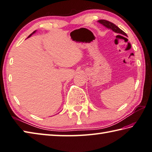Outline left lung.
I'll use <instances>...</instances> for the list:
<instances>
[{"instance_id":"8db88e82","label":"left lung","mask_w":152,"mask_h":152,"mask_svg":"<svg viewBox=\"0 0 152 152\" xmlns=\"http://www.w3.org/2000/svg\"><path fill=\"white\" fill-rule=\"evenodd\" d=\"M100 23H102L104 26L107 27V28H109V29H112L113 31H115V33H117V34H120L122 35H125V36H127L126 33H124L122 29H121L118 27H117L115 24H114L113 23H112L111 22H109V21L107 20H100L98 21Z\"/></svg>"}]
</instances>
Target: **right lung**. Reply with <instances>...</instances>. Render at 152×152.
Here are the masks:
<instances>
[{"instance_id":"add662e5","label":"right lung","mask_w":152,"mask_h":152,"mask_svg":"<svg viewBox=\"0 0 152 152\" xmlns=\"http://www.w3.org/2000/svg\"><path fill=\"white\" fill-rule=\"evenodd\" d=\"M35 31H34V32H33V33H32V34H30V35H29V36H28V37H30V36H31V35H32L33 34H34V33H35Z\"/></svg>"}]
</instances>
